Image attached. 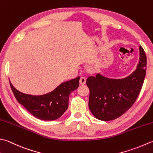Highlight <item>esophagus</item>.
Wrapping results in <instances>:
<instances>
[{
  "instance_id": "esophagus-1",
  "label": "esophagus",
  "mask_w": 153,
  "mask_h": 153,
  "mask_svg": "<svg viewBox=\"0 0 153 153\" xmlns=\"http://www.w3.org/2000/svg\"><path fill=\"white\" fill-rule=\"evenodd\" d=\"M86 82V79L84 77H80V80H79V83L81 85H84Z\"/></svg>"
}]
</instances>
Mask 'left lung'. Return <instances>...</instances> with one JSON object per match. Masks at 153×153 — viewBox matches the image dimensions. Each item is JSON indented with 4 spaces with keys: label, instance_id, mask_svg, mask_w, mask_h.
<instances>
[{
    "label": "left lung",
    "instance_id": "8db88e82",
    "mask_svg": "<svg viewBox=\"0 0 153 153\" xmlns=\"http://www.w3.org/2000/svg\"><path fill=\"white\" fill-rule=\"evenodd\" d=\"M136 70L121 79L110 78L101 73L86 81L89 89V108L95 118L111 121L119 117L133 105L141 90L146 70V57L139 46Z\"/></svg>",
    "mask_w": 153,
    "mask_h": 153
}]
</instances>
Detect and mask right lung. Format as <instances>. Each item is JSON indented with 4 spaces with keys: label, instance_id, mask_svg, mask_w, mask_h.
Here are the masks:
<instances>
[{
    "label": "right lung",
    "instance_id": "add662e5",
    "mask_svg": "<svg viewBox=\"0 0 153 153\" xmlns=\"http://www.w3.org/2000/svg\"><path fill=\"white\" fill-rule=\"evenodd\" d=\"M80 77L63 82L52 91L41 95L23 94L10 85L14 95L20 104L34 116L44 121H53L64 114L68 107L70 94L79 87Z\"/></svg>",
    "mask_w": 153,
    "mask_h": 153
}]
</instances>
